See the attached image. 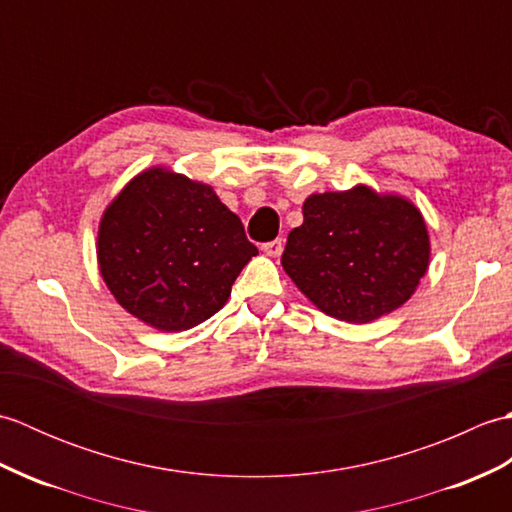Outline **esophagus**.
Here are the masks:
<instances>
[{"label": "esophagus", "instance_id": "esophagus-1", "mask_svg": "<svg viewBox=\"0 0 512 512\" xmlns=\"http://www.w3.org/2000/svg\"><path fill=\"white\" fill-rule=\"evenodd\" d=\"M262 250L270 257H279L281 250H284V239L277 237V239H273V242H266V244H262Z\"/></svg>", "mask_w": 512, "mask_h": 512}]
</instances>
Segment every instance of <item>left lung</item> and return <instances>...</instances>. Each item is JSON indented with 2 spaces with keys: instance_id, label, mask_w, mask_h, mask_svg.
I'll return each instance as SVG.
<instances>
[{
  "instance_id": "1",
  "label": "left lung",
  "mask_w": 512,
  "mask_h": 512,
  "mask_svg": "<svg viewBox=\"0 0 512 512\" xmlns=\"http://www.w3.org/2000/svg\"><path fill=\"white\" fill-rule=\"evenodd\" d=\"M281 264L325 314L367 323L400 308L427 273V226L398 195L317 193L303 202V224L290 231Z\"/></svg>"
}]
</instances>
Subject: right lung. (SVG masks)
<instances>
[{"label":"right lung","mask_w":512,"mask_h":512,"mask_svg":"<svg viewBox=\"0 0 512 512\" xmlns=\"http://www.w3.org/2000/svg\"><path fill=\"white\" fill-rule=\"evenodd\" d=\"M255 255L242 220L209 184L165 169L129 182L99 228L107 288L129 314L165 332L213 317Z\"/></svg>","instance_id":"1"}]
</instances>
